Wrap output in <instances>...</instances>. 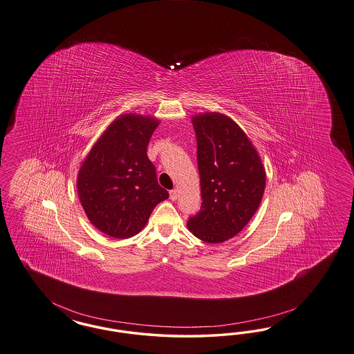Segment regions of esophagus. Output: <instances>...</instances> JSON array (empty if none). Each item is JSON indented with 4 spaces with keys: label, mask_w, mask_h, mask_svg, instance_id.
<instances>
[{
    "label": "esophagus",
    "mask_w": 354,
    "mask_h": 354,
    "mask_svg": "<svg viewBox=\"0 0 354 354\" xmlns=\"http://www.w3.org/2000/svg\"><path fill=\"white\" fill-rule=\"evenodd\" d=\"M178 197H179V192H178V189H172V191H170V198L172 201L178 200Z\"/></svg>",
    "instance_id": "esophagus-1"
}]
</instances>
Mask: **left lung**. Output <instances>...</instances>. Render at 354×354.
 <instances>
[{
  "instance_id": "obj_1",
  "label": "left lung",
  "mask_w": 354,
  "mask_h": 354,
  "mask_svg": "<svg viewBox=\"0 0 354 354\" xmlns=\"http://www.w3.org/2000/svg\"><path fill=\"white\" fill-rule=\"evenodd\" d=\"M197 140L201 209L187 226L207 243L232 239L257 213L266 169L243 129L220 112L192 118Z\"/></svg>"
}]
</instances>
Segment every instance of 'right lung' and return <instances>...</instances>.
<instances>
[{"label":"right lung","instance_id":"obj_1","mask_svg":"<svg viewBox=\"0 0 354 354\" xmlns=\"http://www.w3.org/2000/svg\"><path fill=\"white\" fill-rule=\"evenodd\" d=\"M158 119L137 113L116 118L93 145L77 176V191L88 221L112 238L141 232L169 192L157 180L147 144Z\"/></svg>","mask_w":354,"mask_h":354}]
</instances>
